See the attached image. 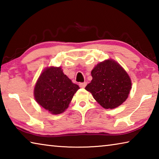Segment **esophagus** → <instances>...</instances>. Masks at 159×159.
I'll return each mask as SVG.
<instances>
[{
	"instance_id": "obj_1",
	"label": "esophagus",
	"mask_w": 159,
	"mask_h": 159,
	"mask_svg": "<svg viewBox=\"0 0 159 159\" xmlns=\"http://www.w3.org/2000/svg\"><path fill=\"white\" fill-rule=\"evenodd\" d=\"M86 85H87V83H85V82H84V83H80V84H79V86L80 88H84L85 86H86Z\"/></svg>"
}]
</instances>
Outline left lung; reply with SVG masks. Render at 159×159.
<instances>
[{
  "instance_id": "left-lung-1",
  "label": "left lung",
  "mask_w": 159,
  "mask_h": 159,
  "mask_svg": "<svg viewBox=\"0 0 159 159\" xmlns=\"http://www.w3.org/2000/svg\"><path fill=\"white\" fill-rule=\"evenodd\" d=\"M91 76L93 79L85 90L103 108H116L128 98L131 79L116 61L109 59L99 62L92 70Z\"/></svg>"
}]
</instances>
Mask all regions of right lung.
<instances>
[{
	"mask_svg": "<svg viewBox=\"0 0 159 159\" xmlns=\"http://www.w3.org/2000/svg\"><path fill=\"white\" fill-rule=\"evenodd\" d=\"M80 89L63 73L61 66H48L41 72L35 85L34 98L44 109L54 115L68 108L74 94Z\"/></svg>",
	"mask_w": 159,
	"mask_h": 159,
	"instance_id": "add662e5",
	"label": "right lung"
}]
</instances>
